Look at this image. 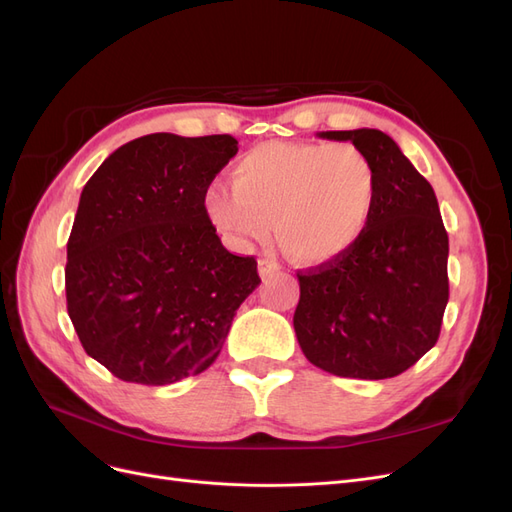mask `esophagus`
<instances>
[{"mask_svg": "<svg viewBox=\"0 0 512 512\" xmlns=\"http://www.w3.org/2000/svg\"><path fill=\"white\" fill-rule=\"evenodd\" d=\"M275 271H280V265H277L273 258H260L258 260V273H260V277H267V275H271Z\"/></svg>", "mask_w": 512, "mask_h": 512, "instance_id": "esophagus-1", "label": "esophagus"}]
</instances>
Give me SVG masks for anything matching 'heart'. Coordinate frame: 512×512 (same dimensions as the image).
<instances>
[{
  "instance_id": "1",
  "label": "heart",
  "mask_w": 512,
  "mask_h": 512,
  "mask_svg": "<svg viewBox=\"0 0 512 512\" xmlns=\"http://www.w3.org/2000/svg\"><path fill=\"white\" fill-rule=\"evenodd\" d=\"M230 188L211 185L203 207L239 247L269 237L301 265H324L361 241L378 203V175L350 143H265L232 166Z\"/></svg>"
}]
</instances>
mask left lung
I'll list each match as a JSON object with an SVG mask.
<instances>
[{
  "label": "left lung",
  "mask_w": 512,
  "mask_h": 512,
  "mask_svg": "<svg viewBox=\"0 0 512 512\" xmlns=\"http://www.w3.org/2000/svg\"><path fill=\"white\" fill-rule=\"evenodd\" d=\"M318 136L350 141L365 153L378 175V203L352 250L297 273L294 333L307 361L333 376L393 378L440 335L448 235L438 198L389 134L361 128Z\"/></svg>",
  "instance_id": "obj_1"
}]
</instances>
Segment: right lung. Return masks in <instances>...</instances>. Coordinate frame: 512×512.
Wrapping results in <instances>:
<instances>
[{
  "label": "right lung",
  "mask_w": 512,
  "mask_h": 512,
  "mask_svg": "<svg viewBox=\"0 0 512 512\" xmlns=\"http://www.w3.org/2000/svg\"><path fill=\"white\" fill-rule=\"evenodd\" d=\"M228 134H147L108 156L81 192L68 239V314L85 352L123 382L205 371L258 288L254 256L215 235L203 198L235 158Z\"/></svg>",
  "instance_id": "right-lung-1"
}]
</instances>
